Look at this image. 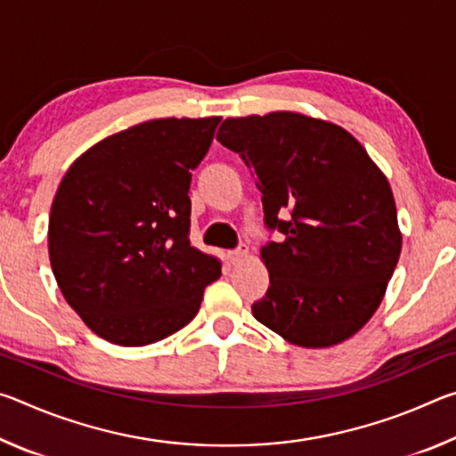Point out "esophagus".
<instances>
[{
    "label": "esophagus",
    "instance_id": "obj_1",
    "mask_svg": "<svg viewBox=\"0 0 456 456\" xmlns=\"http://www.w3.org/2000/svg\"><path fill=\"white\" fill-rule=\"evenodd\" d=\"M247 253H249V249H247V245L245 243H241V245H239L237 247V249H233V251H229L227 253V259L231 261V264H239V261H241L245 256H247Z\"/></svg>",
    "mask_w": 456,
    "mask_h": 456
}]
</instances>
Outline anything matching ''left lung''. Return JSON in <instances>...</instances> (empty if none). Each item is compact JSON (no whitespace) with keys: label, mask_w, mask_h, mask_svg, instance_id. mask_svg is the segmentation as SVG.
<instances>
[{"label":"left lung","mask_w":456,"mask_h":456,"mask_svg":"<svg viewBox=\"0 0 456 456\" xmlns=\"http://www.w3.org/2000/svg\"><path fill=\"white\" fill-rule=\"evenodd\" d=\"M217 141L257 179L269 288L256 320L302 348H328L372 318L403 235L390 184L356 138L296 112L227 118Z\"/></svg>","instance_id":"obj_1"}]
</instances>
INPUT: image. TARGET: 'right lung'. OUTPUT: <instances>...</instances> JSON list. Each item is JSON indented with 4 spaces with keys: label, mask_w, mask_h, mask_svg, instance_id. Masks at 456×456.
<instances>
[{
    "label": "right lung",
    "mask_w": 456,
    "mask_h": 456,
    "mask_svg": "<svg viewBox=\"0 0 456 456\" xmlns=\"http://www.w3.org/2000/svg\"><path fill=\"white\" fill-rule=\"evenodd\" d=\"M219 117L160 118L92 146L52 203L48 247L60 291L118 346H146L195 318L219 257L191 245V171Z\"/></svg>",
    "instance_id": "add662e5"
}]
</instances>
